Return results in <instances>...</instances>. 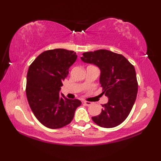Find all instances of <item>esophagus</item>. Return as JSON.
Returning <instances> with one entry per match:
<instances>
[{
	"label": "esophagus",
	"instance_id": "1",
	"mask_svg": "<svg viewBox=\"0 0 161 161\" xmlns=\"http://www.w3.org/2000/svg\"><path fill=\"white\" fill-rule=\"evenodd\" d=\"M84 104L85 105H86V106H88H88H91V105L92 104L91 102H86V101H84Z\"/></svg>",
	"mask_w": 161,
	"mask_h": 161
}]
</instances>
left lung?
<instances>
[{
  "mask_svg": "<svg viewBox=\"0 0 161 161\" xmlns=\"http://www.w3.org/2000/svg\"><path fill=\"white\" fill-rule=\"evenodd\" d=\"M82 55L83 62L94 64L100 70L102 94L108 99L102 105L101 114L92 119L104 128L117 126L127 118L137 96L135 68L124 56L110 50H98Z\"/></svg>",
  "mask_w": 161,
  "mask_h": 161,
  "instance_id": "obj_1",
  "label": "left lung"
}]
</instances>
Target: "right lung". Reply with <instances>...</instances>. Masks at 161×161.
Listing matches in <instances>:
<instances>
[{
    "label": "right lung",
    "instance_id": "obj_1",
    "mask_svg": "<svg viewBox=\"0 0 161 161\" xmlns=\"http://www.w3.org/2000/svg\"><path fill=\"white\" fill-rule=\"evenodd\" d=\"M77 56L65 49L47 50L30 65L27 75L26 95L36 119L47 128L59 129L73 120L80 100H69L59 93L69 68Z\"/></svg>",
    "mask_w": 161,
    "mask_h": 161
}]
</instances>
